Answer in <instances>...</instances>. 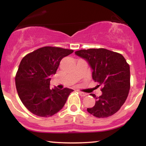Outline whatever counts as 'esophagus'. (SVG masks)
Here are the masks:
<instances>
[{"label":"esophagus","instance_id":"34e87169","mask_svg":"<svg viewBox=\"0 0 146 146\" xmlns=\"http://www.w3.org/2000/svg\"><path fill=\"white\" fill-rule=\"evenodd\" d=\"M78 93L80 94V95L81 96H86V93L85 92H80V91H78Z\"/></svg>","mask_w":146,"mask_h":146}]
</instances>
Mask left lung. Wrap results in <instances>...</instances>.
I'll use <instances>...</instances> for the list:
<instances>
[{"mask_svg":"<svg viewBox=\"0 0 146 146\" xmlns=\"http://www.w3.org/2000/svg\"><path fill=\"white\" fill-rule=\"evenodd\" d=\"M92 70V78L103 88L101 96L91 94L95 105L87 111L97 117L111 116L120 109L130 88L129 66L120 54L105 48H91L75 52Z\"/></svg>","mask_w":146,"mask_h":146,"instance_id":"left-lung-1","label":"left lung"}]
</instances>
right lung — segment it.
I'll return each instance as SVG.
<instances>
[{"label": "right lung", "mask_w": 146, "mask_h": 146, "mask_svg": "<svg viewBox=\"0 0 146 146\" xmlns=\"http://www.w3.org/2000/svg\"><path fill=\"white\" fill-rule=\"evenodd\" d=\"M72 52V50L45 46L22 59L15 77L16 88L21 102L31 112L49 117L64 107L73 90L50 89V81L61 60Z\"/></svg>", "instance_id": "obj_1"}]
</instances>
